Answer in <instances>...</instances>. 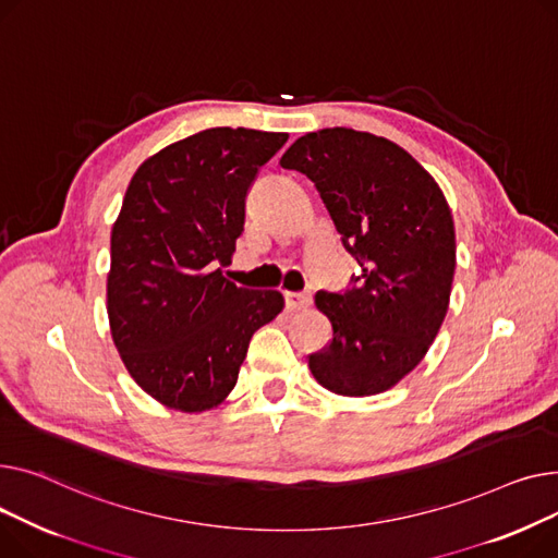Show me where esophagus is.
Masks as SVG:
<instances>
[{"label": "esophagus", "instance_id": "1", "mask_svg": "<svg viewBox=\"0 0 558 558\" xmlns=\"http://www.w3.org/2000/svg\"><path fill=\"white\" fill-rule=\"evenodd\" d=\"M286 298V308L288 311H302L308 308L313 302V294L311 292H283Z\"/></svg>", "mask_w": 558, "mask_h": 558}]
</instances>
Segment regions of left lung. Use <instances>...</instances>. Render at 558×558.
<instances>
[{
  "label": "left lung",
  "mask_w": 558,
  "mask_h": 558,
  "mask_svg": "<svg viewBox=\"0 0 558 558\" xmlns=\"http://www.w3.org/2000/svg\"><path fill=\"white\" fill-rule=\"evenodd\" d=\"M279 163L315 184L360 266L344 290L315 294L333 340L308 367L336 395H378L421 363L446 317L454 275L448 203L410 153L351 128L308 133Z\"/></svg>",
  "instance_id": "8db88e82"
}]
</instances>
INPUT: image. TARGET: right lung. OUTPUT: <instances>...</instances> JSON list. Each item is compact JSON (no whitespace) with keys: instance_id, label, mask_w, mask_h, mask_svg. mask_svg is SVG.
Segmentation results:
<instances>
[{"instance_id":"obj_1","label":"right lung","mask_w":558,"mask_h":558,"mask_svg":"<svg viewBox=\"0 0 558 558\" xmlns=\"http://www.w3.org/2000/svg\"><path fill=\"white\" fill-rule=\"evenodd\" d=\"M286 133L209 128L146 159L112 227L108 317L130 376L155 401L203 412L239 380L252 336L283 311L277 290L220 275L245 198Z\"/></svg>"}]
</instances>
